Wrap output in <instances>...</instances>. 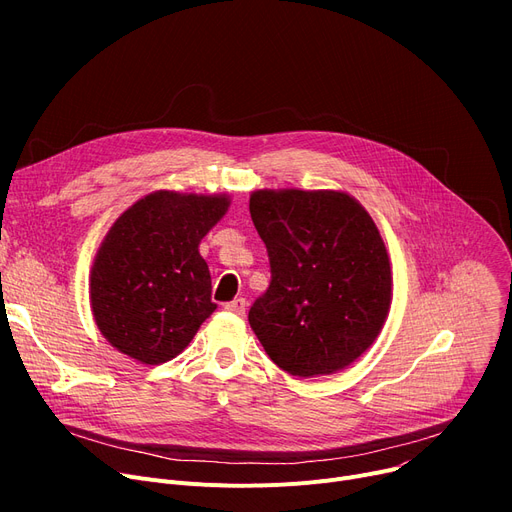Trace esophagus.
Here are the masks:
<instances>
[{
	"mask_svg": "<svg viewBox=\"0 0 512 512\" xmlns=\"http://www.w3.org/2000/svg\"><path fill=\"white\" fill-rule=\"evenodd\" d=\"M224 309H226V311H230V313H236V315H245L247 301H245V299H234V301L226 303V305H224Z\"/></svg>",
	"mask_w": 512,
	"mask_h": 512,
	"instance_id": "34e87169",
	"label": "esophagus"
}]
</instances>
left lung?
Masks as SVG:
<instances>
[{
	"mask_svg": "<svg viewBox=\"0 0 512 512\" xmlns=\"http://www.w3.org/2000/svg\"><path fill=\"white\" fill-rule=\"evenodd\" d=\"M272 280L249 324L270 359L311 378L351 365L378 338L392 294L384 240L336 191H257L249 201Z\"/></svg>",
	"mask_w": 512,
	"mask_h": 512,
	"instance_id": "8db88e82",
	"label": "left lung"
}]
</instances>
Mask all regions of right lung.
<instances>
[{"mask_svg":"<svg viewBox=\"0 0 512 512\" xmlns=\"http://www.w3.org/2000/svg\"><path fill=\"white\" fill-rule=\"evenodd\" d=\"M226 209L222 195L157 191L128 207L107 232L91 272V309L120 353L166 363L215 311L199 242Z\"/></svg>","mask_w":512,"mask_h":512,"instance_id":"1","label":"right lung"}]
</instances>
